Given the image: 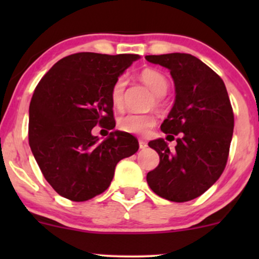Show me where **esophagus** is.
<instances>
[{"label": "esophagus", "instance_id": "34e87169", "mask_svg": "<svg viewBox=\"0 0 259 259\" xmlns=\"http://www.w3.org/2000/svg\"><path fill=\"white\" fill-rule=\"evenodd\" d=\"M139 147L140 150H145L147 147V142L145 140H139Z\"/></svg>", "mask_w": 259, "mask_h": 259}]
</instances>
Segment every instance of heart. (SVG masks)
Here are the masks:
<instances>
[{"label": "heart", "mask_w": 259, "mask_h": 259, "mask_svg": "<svg viewBox=\"0 0 259 259\" xmlns=\"http://www.w3.org/2000/svg\"><path fill=\"white\" fill-rule=\"evenodd\" d=\"M140 78L142 81L146 84L153 94L157 96V100L164 96L168 91V79L163 73L159 70L152 69V68H147L140 73ZM126 80L124 76L117 79V81L113 85L111 91V100L113 106L120 108L123 105V97H124V89H125ZM156 124V118L151 114H138V113H127V114L121 115L118 120V127L121 132L133 134V135H146L150 132L151 127L154 126Z\"/></svg>", "instance_id": "obj_1"}]
</instances>
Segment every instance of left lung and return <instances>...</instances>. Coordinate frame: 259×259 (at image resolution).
Listing matches in <instances>:
<instances>
[{
  "label": "left lung",
  "mask_w": 259,
  "mask_h": 259,
  "mask_svg": "<svg viewBox=\"0 0 259 259\" xmlns=\"http://www.w3.org/2000/svg\"><path fill=\"white\" fill-rule=\"evenodd\" d=\"M170 70L175 101L160 130L178 135L175 150L164 139L148 142L159 164L147 173V184L160 197L186 202L201 196L219 179L229 156L234 113L221 76L189 53L146 56Z\"/></svg>",
  "instance_id": "left-lung-1"
}]
</instances>
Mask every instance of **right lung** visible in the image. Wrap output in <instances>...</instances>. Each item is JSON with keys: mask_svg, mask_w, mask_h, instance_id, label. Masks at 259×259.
<instances>
[{"mask_svg": "<svg viewBox=\"0 0 259 259\" xmlns=\"http://www.w3.org/2000/svg\"><path fill=\"white\" fill-rule=\"evenodd\" d=\"M138 55L80 52L58 61L40 80L29 107V145L45 179L58 195L88 201L111 185L120 159L139 150L138 140L112 132L103 141L97 124L115 126L111 91Z\"/></svg>", "mask_w": 259, "mask_h": 259, "instance_id": "1", "label": "right lung"}]
</instances>
